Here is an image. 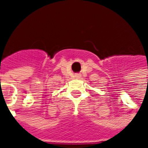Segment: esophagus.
Returning <instances> with one entry per match:
<instances>
[{"instance_id": "34e87169", "label": "esophagus", "mask_w": 148, "mask_h": 148, "mask_svg": "<svg viewBox=\"0 0 148 148\" xmlns=\"http://www.w3.org/2000/svg\"><path fill=\"white\" fill-rule=\"evenodd\" d=\"M75 77H77V78H79V77H81V75H79V74H77V75H76Z\"/></svg>"}]
</instances>
